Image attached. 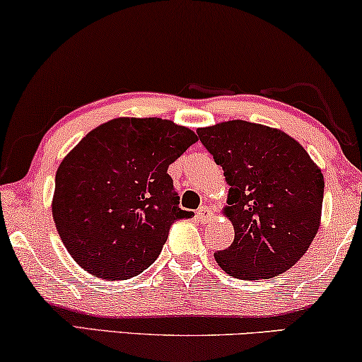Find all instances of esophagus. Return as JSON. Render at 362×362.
Returning a JSON list of instances; mask_svg holds the SVG:
<instances>
[{"label":"esophagus","instance_id":"esophagus-1","mask_svg":"<svg viewBox=\"0 0 362 362\" xmlns=\"http://www.w3.org/2000/svg\"><path fill=\"white\" fill-rule=\"evenodd\" d=\"M196 217L197 219H199L201 222H207L212 217V211H211V207H207V206H201L199 209H197V212H196Z\"/></svg>","mask_w":362,"mask_h":362}]
</instances>
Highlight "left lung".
<instances>
[{
    "label": "left lung",
    "mask_w": 362,
    "mask_h": 362,
    "mask_svg": "<svg viewBox=\"0 0 362 362\" xmlns=\"http://www.w3.org/2000/svg\"><path fill=\"white\" fill-rule=\"evenodd\" d=\"M197 136L229 182L226 216L234 242L216 262L240 280L272 279L298 262L320 227L325 180L305 148L286 133L232 120Z\"/></svg>",
    "instance_id": "obj_1"
}]
</instances>
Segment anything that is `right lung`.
<instances>
[{
  "label": "right lung",
  "mask_w": 362,
  "mask_h": 362,
  "mask_svg": "<svg viewBox=\"0 0 362 362\" xmlns=\"http://www.w3.org/2000/svg\"><path fill=\"white\" fill-rule=\"evenodd\" d=\"M197 141L194 132L161 118H115L64 158L52 217L72 259L102 280L140 275L158 259L180 219L168 168Z\"/></svg>",
  "instance_id": "obj_1"
}]
</instances>
